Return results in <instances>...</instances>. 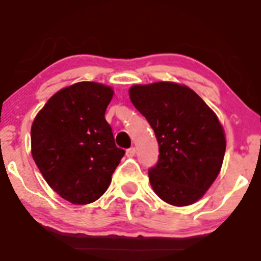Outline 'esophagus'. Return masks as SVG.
I'll return each mask as SVG.
<instances>
[{"label":"esophagus","instance_id":"esophagus-1","mask_svg":"<svg viewBox=\"0 0 261 261\" xmlns=\"http://www.w3.org/2000/svg\"><path fill=\"white\" fill-rule=\"evenodd\" d=\"M135 154H136V148H135V147L128 148L127 151H126V155H127V157H134Z\"/></svg>","mask_w":261,"mask_h":261}]
</instances>
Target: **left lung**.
<instances>
[{"label": "left lung", "mask_w": 261, "mask_h": 261, "mask_svg": "<svg viewBox=\"0 0 261 261\" xmlns=\"http://www.w3.org/2000/svg\"><path fill=\"white\" fill-rule=\"evenodd\" d=\"M128 94L160 146L157 164L148 169L153 191L173 206L196 202L222 167L226 137L217 115L193 89L174 82L136 85Z\"/></svg>", "instance_id": "left-lung-1"}]
</instances>
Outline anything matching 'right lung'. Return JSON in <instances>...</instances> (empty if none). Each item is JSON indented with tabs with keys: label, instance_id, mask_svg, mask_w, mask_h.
I'll return each mask as SVG.
<instances>
[{
	"label": "right lung",
	"instance_id": "obj_1",
	"mask_svg": "<svg viewBox=\"0 0 261 261\" xmlns=\"http://www.w3.org/2000/svg\"><path fill=\"white\" fill-rule=\"evenodd\" d=\"M113 94L101 83H74L55 93L33 121V160L47 184L71 203L99 199L125 154L104 116Z\"/></svg>",
	"mask_w": 261,
	"mask_h": 261
}]
</instances>
